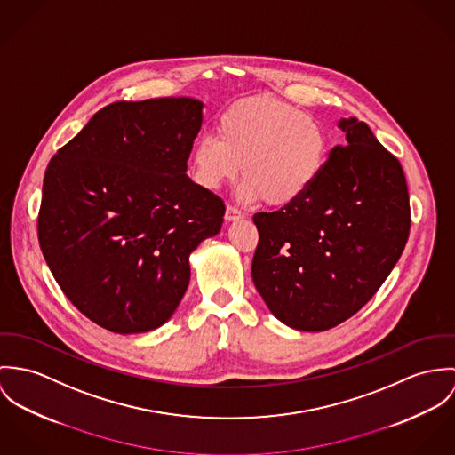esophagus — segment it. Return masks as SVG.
Returning a JSON list of instances; mask_svg holds the SVG:
<instances>
[{"label":"esophagus","instance_id":"obj_1","mask_svg":"<svg viewBox=\"0 0 455 455\" xmlns=\"http://www.w3.org/2000/svg\"><path fill=\"white\" fill-rule=\"evenodd\" d=\"M244 216V212L239 209V207H235V205H227V211H225V220L227 221H234V220H239V218H243Z\"/></svg>","mask_w":455,"mask_h":455}]
</instances>
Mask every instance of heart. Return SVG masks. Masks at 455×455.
Returning a JSON list of instances; mask_svg holds the SVG:
<instances>
[{"mask_svg":"<svg viewBox=\"0 0 455 455\" xmlns=\"http://www.w3.org/2000/svg\"><path fill=\"white\" fill-rule=\"evenodd\" d=\"M330 156L324 127L299 108L270 98L237 102L218 120V138L203 136L192 152V178L218 190L241 171L237 196L288 207L321 178Z\"/></svg>","mask_w":455,"mask_h":455,"instance_id":"b5f03b06","label":"heart"}]
</instances>
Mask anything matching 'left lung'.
Returning <instances> with one entry per match:
<instances>
[{
	"label": "left lung",
	"instance_id": "1",
	"mask_svg": "<svg viewBox=\"0 0 455 455\" xmlns=\"http://www.w3.org/2000/svg\"><path fill=\"white\" fill-rule=\"evenodd\" d=\"M347 143L299 203L256 212L252 283L270 312L302 331L354 315L400 259L410 201L400 160L357 118L340 120Z\"/></svg>",
	"mask_w": 455,
	"mask_h": 455
}]
</instances>
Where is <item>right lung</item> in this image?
I'll use <instances>...</instances> for the list:
<instances>
[{"label": "right lung", "instance_id": "obj_1", "mask_svg": "<svg viewBox=\"0 0 455 455\" xmlns=\"http://www.w3.org/2000/svg\"><path fill=\"white\" fill-rule=\"evenodd\" d=\"M201 125L197 100L111 102L49 162L40 248L69 302L113 333L162 326L190 252L221 228L225 204L187 176Z\"/></svg>", "mask_w": 455, "mask_h": 455}]
</instances>
